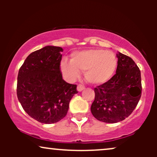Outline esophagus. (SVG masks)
Returning <instances> with one entry per match:
<instances>
[{
	"mask_svg": "<svg viewBox=\"0 0 157 157\" xmlns=\"http://www.w3.org/2000/svg\"><path fill=\"white\" fill-rule=\"evenodd\" d=\"M84 89H85V87H84L83 86H82V85H78V86H77V91H78L79 92L82 91Z\"/></svg>",
	"mask_w": 157,
	"mask_h": 157,
	"instance_id": "esophagus-1",
	"label": "esophagus"
}]
</instances>
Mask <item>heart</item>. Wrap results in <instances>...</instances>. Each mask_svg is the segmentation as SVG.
<instances>
[{
  "label": "heart",
  "mask_w": 157,
  "mask_h": 157,
  "mask_svg": "<svg viewBox=\"0 0 157 157\" xmlns=\"http://www.w3.org/2000/svg\"><path fill=\"white\" fill-rule=\"evenodd\" d=\"M117 57L112 52L102 49H88L71 54V60L63 59L60 69L68 80L79 77L84 71V77L90 84L100 86L108 82L116 71Z\"/></svg>",
  "instance_id": "heart-1"
}]
</instances>
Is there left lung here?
<instances>
[{
	"mask_svg": "<svg viewBox=\"0 0 157 157\" xmlns=\"http://www.w3.org/2000/svg\"><path fill=\"white\" fill-rule=\"evenodd\" d=\"M116 74L94 89L91 111L97 120L107 123L122 121L137 105L141 97V73L134 61L118 52Z\"/></svg>",
	"mask_w": 157,
	"mask_h": 157,
	"instance_id": "obj_1",
	"label": "left lung"
}]
</instances>
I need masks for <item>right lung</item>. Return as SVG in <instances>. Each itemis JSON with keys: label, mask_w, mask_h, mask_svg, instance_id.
<instances>
[{"label": "right lung", "mask_w": 157, "mask_h": 157, "mask_svg": "<svg viewBox=\"0 0 157 157\" xmlns=\"http://www.w3.org/2000/svg\"><path fill=\"white\" fill-rule=\"evenodd\" d=\"M61 47L46 46L30 54L19 70L17 95L24 111L41 123L52 124L65 117L76 85L63 80Z\"/></svg>", "instance_id": "1"}]
</instances>
